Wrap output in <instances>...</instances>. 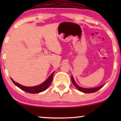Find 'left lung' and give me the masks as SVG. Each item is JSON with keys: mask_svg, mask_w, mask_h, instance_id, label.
Returning <instances> with one entry per match:
<instances>
[{"mask_svg": "<svg viewBox=\"0 0 121 121\" xmlns=\"http://www.w3.org/2000/svg\"><path fill=\"white\" fill-rule=\"evenodd\" d=\"M71 79H72V82L73 83L74 86H75L78 89V90H79L81 92H84V93L89 94V93H92V92H95L96 91H98L99 90H100V89L101 88V87H103L104 85H105V84H104V85H102V86H100L97 87H94V88H90V89L83 88V87L79 86V85H77V84L75 82V80H74V79L73 78V76H72V78H71Z\"/></svg>", "mask_w": 121, "mask_h": 121, "instance_id": "left-lung-1", "label": "left lung"}]
</instances>
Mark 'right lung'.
<instances>
[{
    "instance_id": "right-lung-1",
    "label": "right lung",
    "mask_w": 121,
    "mask_h": 121,
    "mask_svg": "<svg viewBox=\"0 0 121 121\" xmlns=\"http://www.w3.org/2000/svg\"><path fill=\"white\" fill-rule=\"evenodd\" d=\"M54 72H53L52 74L49 76V77L48 78L45 82H43L42 84H40V85L35 86H32V87H28V86H23L21 84H20L17 82H16L15 81L13 80L11 78V80L13 82L15 85L17 86L18 87H19L20 89H21V90H24V91H26L28 92V93H31V94H37L39 93V92L43 91L46 90L47 89L49 85L51 84V82H52L53 79V77Z\"/></svg>"
}]
</instances>
